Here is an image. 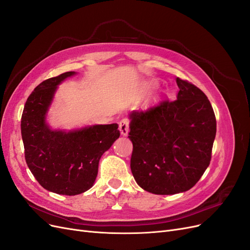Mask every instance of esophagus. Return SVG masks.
<instances>
[{
  "mask_svg": "<svg viewBox=\"0 0 250 250\" xmlns=\"http://www.w3.org/2000/svg\"><path fill=\"white\" fill-rule=\"evenodd\" d=\"M119 128L120 131L123 135H127L128 134V130H129V120L127 118L122 119L119 122Z\"/></svg>",
  "mask_w": 250,
  "mask_h": 250,
  "instance_id": "34e87169",
  "label": "esophagus"
}]
</instances>
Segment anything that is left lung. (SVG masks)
<instances>
[{
	"label": "left lung",
	"mask_w": 250,
	"mask_h": 250,
	"mask_svg": "<svg viewBox=\"0 0 250 250\" xmlns=\"http://www.w3.org/2000/svg\"><path fill=\"white\" fill-rule=\"evenodd\" d=\"M177 99L130 113L132 175L145 191L173 195L193 188L208 167L216 137L213 107L200 88L176 78Z\"/></svg>",
	"instance_id": "8db88e82"
}]
</instances>
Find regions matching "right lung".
Segmentation results:
<instances>
[{
  "instance_id": "add662e5",
  "label": "right lung",
  "mask_w": 250,
  "mask_h": 250,
  "mask_svg": "<svg viewBox=\"0 0 250 250\" xmlns=\"http://www.w3.org/2000/svg\"><path fill=\"white\" fill-rule=\"evenodd\" d=\"M75 74L65 72L37 85L28 97L21 122L26 163L33 176L46 190L69 196L93 187L102 154L120 137L116 123L69 132L52 130L46 123L57 85Z\"/></svg>"
}]
</instances>
